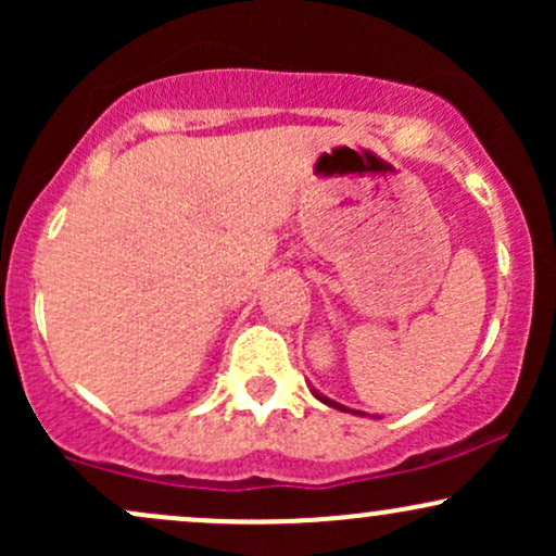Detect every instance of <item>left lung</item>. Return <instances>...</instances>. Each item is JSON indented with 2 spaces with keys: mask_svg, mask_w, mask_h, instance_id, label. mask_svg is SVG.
<instances>
[{
  "mask_svg": "<svg viewBox=\"0 0 556 556\" xmlns=\"http://www.w3.org/2000/svg\"><path fill=\"white\" fill-rule=\"evenodd\" d=\"M314 394H316L318 400L324 402V405H329V407H337V410H348V407L340 405V402H334V400H329V397H321V394H318V392H314ZM355 413H358V410H355Z\"/></svg>",
  "mask_w": 556,
  "mask_h": 556,
  "instance_id": "1",
  "label": "left lung"
}]
</instances>
